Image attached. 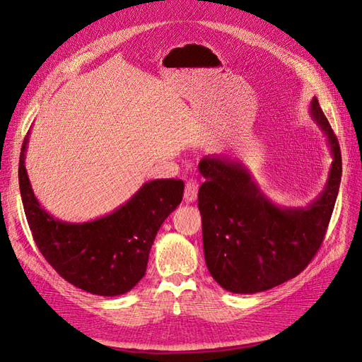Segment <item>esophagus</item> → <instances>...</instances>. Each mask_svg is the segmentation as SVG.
<instances>
[{
  "label": "esophagus",
  "mask_w": 362,
  "mask_h": 362,
  "mask_svg": "<svg viewBox=\"0 0 362 362\" xmlns=\"http://www.w3.org/2000/svg\"><path fill=\"white\" fill-rule=\"evenodd\" d=\"M198 197V182L197 180H188L185 185V194L183 199L186 203H194Z\"/></svg>",
  "instance_id": "1"
}]
</instances>
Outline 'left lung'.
Returning <instances> with one entry per match:
<instances>
[{
    "mask_svg": "<svg viewBox=\"0 0 362 362\" xmlns=\"http://www.w3.org/2000/svg\"><path fill=\"white\" fill-rule=\"evenodd\" d=\"M310 116L325 134L332 163L324 191L307 207H280L267 198L237 159L204 156L198 164L203 246L211 277L226 291L255 293L298 276L316 255L336 204L341 153L316 98Z\"/></svg>",
    "mask_w": 362,
    "mask_h": 362,
    "instance_id": "left-lung-1",
    "label": "left lung"
}]
</instances>
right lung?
Wrapping results in <instances>:
<instances>
[{
  "label": "right lung",
  "mask_w": 362,
  "mask_h": 362,
  "mask_svg": "<svg viewBox=\"0 0 362 362\" xmlns=\"http://www.w3.org/2000/svg\"><path fill=\"white\" fill-rule=\"evenodd\" d=\"M30 132L19 159V188L34 242L57 273L76 288L103 297L131 291L146 273L156 233L180 204V179L146 182L110 215L83 223L55 219L40 206L25 168Z\"/></svg>",
  "instance_id": "right-lung-1"
}]
</instances>
